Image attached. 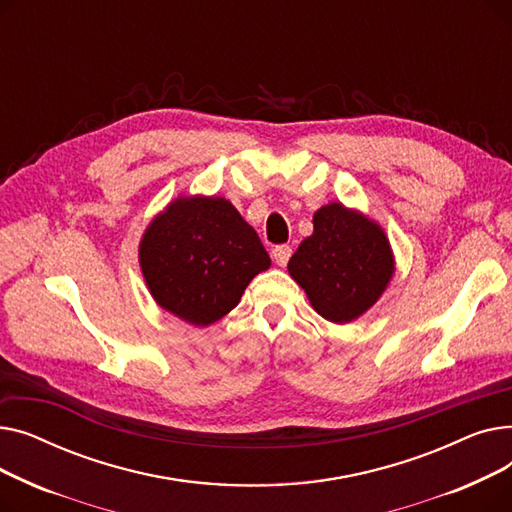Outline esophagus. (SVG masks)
Instances as JSON below:
<instances>
[{"instance_id": "1", "label": "esophagus", "mask_w": 512, "mask_h": 512, "mask_svg": "<svg viewBox=\"0 0 512 512\" xmlns=\"http://www.w3.org/2000/svg\"><path fill=\"white\" fill-rule=\"evenodd\" d=\"M290 255H292V249H290L288 245H280V247H276V249L272 251V257H274V261H276L280 267H284V265L288 263Z\"/></svg>"}]
</instances>
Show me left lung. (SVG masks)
<instances>
[{"instance_id": "obj_1", "label": "left lung", "mask_w": 512, "mask_h": 512, "mask_svg": "<svg viewBox=\"0 0 512 512\" xmlns=\"http://www.w3.org/2000/svg\"><path fill=\"white\" fill-rule=\"evenodd\" d=\"M288 274L321 317L348 324L382 297L394 274V257L378 224L330 203L315 211L313 234L290 257Z\"/></svg>"}]
</instances>
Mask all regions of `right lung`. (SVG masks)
I'll return each mask as SVG.
<instances>
[{
    "label": "right lung",
    "mask_w": 512,
    "mask_h": 512,
    "mask_svg": "<svg viewBox=\"0 0 512 512\" xmlns=\"http://www.w3.org/2000/svg\"><path fill=\"white\" fill-rule=\"evenodd\" d=\"M139 263L159 307L193 326L230 313L272 265L257 232L222 197H178L147 226Z\"/></svg>",
    "instance_id": "add662e5"
}]
</instances>
